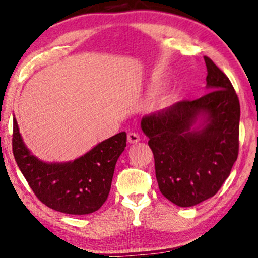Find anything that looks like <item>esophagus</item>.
Here are the masks:
<instances>
[{
    "label": "esophagus",
    "instance_id": "1",
    "mask_svg": "<svg viewBox=\"0 0 258 258\" xmlns=\"http://www.w3.org/2000/svg\"><path fill=\"white\" fill-rule=\"evenodd\" d=\"M127 141L130 144H137V142L140 141V137H139V134L136 132H130L127 134Z\"/></svg>",
    "mask_w": 258,
    "mask_h": 258
}]
</instances>
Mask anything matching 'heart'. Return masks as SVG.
<instances>
[{
	"instance_id": "b5f03b06",
	"label": "heart",
	"mask_w": 258,
	"mask_h": 258,
	"mask_svg": "<svg viewBox=\"0 0 258 258\" xmlns=\"http://www.w3.org/2000/svg\"><path fill=\"white\" fill-rule=\"evenodd\" d=\"M172 97H173L172 95H167V96L164 97V100H165V101H170V100H172Z\"/></svg>"
}]
</instances>
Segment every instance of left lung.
I'll return each mask as SVG.
<instances>
[{
    "label": "left lung",
    "instance_id": "left-lung-1",
    "mask_svg": "<svg viewBox=\"0 0 258 258\" xmlns=\"http://www.w3.org/2000/svg\"><path fill=\"white\" fill-rule=\"evenodd\" d=\"M206 95L180 101L145 116L161 193L179 207L214 196L230 175L239 154L240 103L230 79L209 57ZM203 122L198 128L196 121Z\"/></svg>",
    "mask_w": 258,
    "mask_h": 258
}]
</instances>
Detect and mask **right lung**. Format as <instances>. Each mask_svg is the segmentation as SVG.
I'll list each match as a JSON object with an SVG mask.
<instances>
[{
  "label": "right lung",
  "instance_id": "1",
  "mask_svg": "<svg viewBox=\"0 0 258 258\" xmlns=\"http://www.w3.org/2000/svg\"><path fill=\"white\" fill-rule=\"evenodd\" d=\"M126 147L120 132L72 162L46 163L24 144L14 117L12 151L19 170L41 202L69 215H88L107 201L114 166Z\"/></svg>",
  "mask_w": 258,
  "mask_h": 258
}]
</instances>
